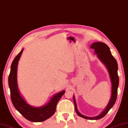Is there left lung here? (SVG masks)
Listing matches in <instances>:
<instances>
[{"mask_svg":"<svg viewBox=\"0 0 128 128\" xmlns=\"http://www.w3.org/2000/svg\"><path fill=\"white\" fill-rule=\"evenodd\" d=\"M90 47L91 48L94 49L95 54H96L97 57L104 64L108 70L110 82H111V96H110V101L104 110L100 115L94 117L86 116L81 114L78 111L74 95H73V101H74L75 105V110L78 116L86 120H100L105 116L109 110L112 108L116 100L118 88L119 86V76L118 75V67L116 60L112 55L110 48L106 44L102 42H95L91 44Z\"/></svg>","mask_w":128,"mask_h":128,"instance_id":"obj_1","label":"left lung"}]
</instances>
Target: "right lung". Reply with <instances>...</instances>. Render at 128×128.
<instances>
[{
    "label": "right lung",
    "instance_id": "right-lung-1",
    "mask_svg": "<svg viewBox=\"0 0 128 128\" xmlns=\"http://www.w3.org/2000/svg\"><path fill=\"white\" fill-rule=\"evenodd\" d=\"M24 49L23 48L12 63L10 72L8 78L10 91L11 100L13 105L26 119L32 122H40L50 118L55 113L57 104L65 93V90L54 94L46 104L42 106H33L27 102L22 96L18 88L17 73L18 62Z\"/></svg>",
    "mask_w": 128,
    "mask_h": 128
}]
</instances>
